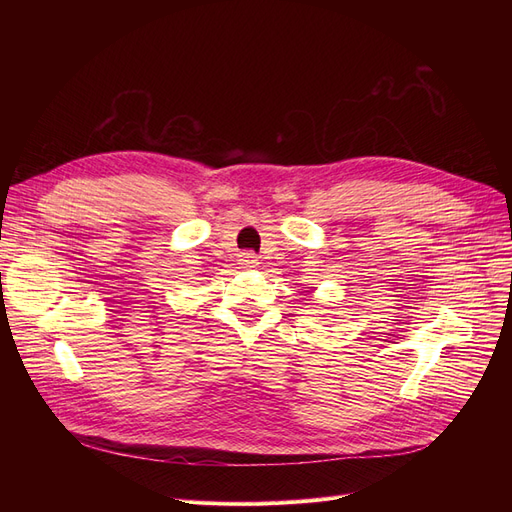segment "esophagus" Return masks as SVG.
<instances>
[{
  "instance_id": "34e87169",
  "label": "esophagus",
  "mask_w": 512,
  "mask_h": 512,
  "mask_svg": "<svg viewBox=\"0 0 512 512\" xmlns=\"http://www.w3.org/2000/svg\"><path fill=\"white\" fill-rule=\"evenodd\" d=\"M240 257H242V259H240V265H245V267H253V265H257V257H255V253H242Z\"/></svg>"
}]
</instances>
